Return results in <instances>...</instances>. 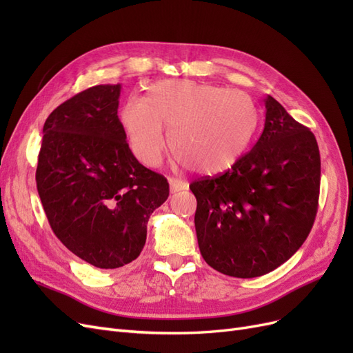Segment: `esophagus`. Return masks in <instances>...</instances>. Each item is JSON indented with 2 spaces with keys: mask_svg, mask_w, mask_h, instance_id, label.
<instances>
[{
  "mask_svg": "<svg viewBox=\"0 0 353 353\" xmlns=\"http://www.w3.org/2000/svg\"><path fill=\"white\" fill-rule=\"evenodd\" d=\"M169 185H170V193H176V191L187 190V187H188V184L184 183V181L175 179V178H169Z\"/></svg>",
  "mask_w": 353,
  "mask_h": 353,
  "instance_id": "obj_1",
  "label": "esophagus"
}]
</instances>
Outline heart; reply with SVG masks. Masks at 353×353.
I'll return each instance as SVG.
<instances>
[{"label":"heart","instance_id":"1","mask_svg":"<svg viewBox=\"0 0 353 353\" xmlns=\"http://www.w3.org/2000/svg\"><path fill=\"white\" fill-rule=\"evenodd\" d=\"M121 123L132 153L141 163L156 166L169 148L190 169L219 174L244 153L258 126V110L248 94L187 79L152 85L145 97L123 104Z\"/></svg>","mask_w":353,"mask_h":353}]
</instances>
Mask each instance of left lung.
I'll list each match as a JSON object with an SVG mask.
<instances>
[{"instance_id":"obj_1","label":"left lung","mask_w":353,"mask_h":353,"mask_svg":"<svg viewBox=\"0 0 353 353\" xmlns=\"http://www.w3.org/2000/svg\"><path fill=\"white\" fill-rule=\"evenodd\" d=\"M258 143L225 172L197 179L194 225L209 266L237 279L279 268L311 232L321 159L315 135L271 95Z\"/></svg>"}]
</instances>
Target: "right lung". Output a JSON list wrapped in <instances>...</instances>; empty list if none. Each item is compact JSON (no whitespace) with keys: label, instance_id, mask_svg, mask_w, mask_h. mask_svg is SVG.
<instances>
[{"label":"right lung","instance_id":"add662e5","mask_svg":"<svg viewBox=\"0 0 353 353\" xmlns=\"http://www.w3.org/2000/svg\"><path fill=\"white\" fill-rule=\"evenodd\" d=\"M121 88L95 85L51 112L35 176L56 237L101 270L140 256L148 218L169 196L166 178L138 162L126 143Z\"/></svg>","mask_w":353,"mask_h":353}]
</instances>
